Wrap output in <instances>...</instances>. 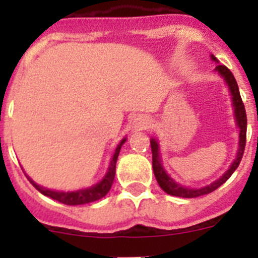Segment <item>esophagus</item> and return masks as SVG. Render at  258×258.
<instances>
[{"instance_id": "obj_1", "label": "esophagus", "mask_w": 258, "mask_h": 258, "mask_svg": "<svg viewBox=\"0 0 258 258\" xmlns=\"http://www.w3.org/2000/svg\"><path fill=\"white\" fill-rule=\"evenodd\" d=\"M149 125H150V121L146 117H143V116H138V117L134 118V121H133L134 131H145V129L149 127Z\"/></svg>"}]
</instances>
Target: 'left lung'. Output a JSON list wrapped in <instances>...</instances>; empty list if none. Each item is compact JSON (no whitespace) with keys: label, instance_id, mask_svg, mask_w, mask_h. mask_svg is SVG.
Instances as JSON below:
<instances>
[{"label":"left lung","instance_id":"8db88e82","mask_svg":"<svg viewBox=\"0 0 258 258\" xmlns=\"http://www.w3.org/2000/svg\"><path fill=\"white\" fill-rule=\"evenodd\" d=\"M213 60L217 61L216 56H211ZM216 71L218 74L223 77V80L226 81L227 86L230 89V93H231L232 97V104H234V113H235V120L236 125L239 127V150L238 154H236L235 160L232 161V164L230 165L229 170L226 173H223L222 177L217 181H214L213 183L208 184L206 187L200 188H188L181 186L179 183L173 181V178H170L168 173L164 170L163 165H161V159L160 155H159V143L156 142V140H151V151H152V168H154L155 177H156V181L159 183L161 188L165 191L166 194L173 195V197H179V198H198L203 197V195H207L209 192H213L216 188H218L221 184H223L227 179L231 177V174L236 170V168L239 166L241 161V157L244 154L245 149V140H247V115H245V108L244 103L241 101L240 93H239L238 84H236V80L234 77V75L231 74V71L229 70L225 66H217Z\"/></svg>","mask_w":258,"mask_h":258}]
</instances>
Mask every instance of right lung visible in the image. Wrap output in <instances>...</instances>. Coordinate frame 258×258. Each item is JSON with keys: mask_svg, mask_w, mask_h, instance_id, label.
Segmentation results:
<instances>
[{"mask_svg": "<svg viewBox=\"0 0 258 258\" xmlns=\"http://www.w3.org/2000/svg\"><path fill=\"white\" fill-rule=\"evenodd\" d=\"M125 141H126V138H124L121 142L118 143L117 147H116L115 154H113L112 156V160L109 163L108 170H107L103 179H102L101 182H98L97 184H93L92 187L81 188V190L77 191H67V192H64V191H54L42 187V186H40V184H37L36 182L32 181L28 175H27V177H28L29 182L35 186L36 190L40 191L42 195L51 198V199L54 200H58L59 203H63L66 206H81V204H88V203L97 202V200L106 197L107 192H108L109 188H111V186H112L113 179H115L116 161H117V156L118 154H120L121 146L124 145Z\"/></svg>", "mask_w": 258, "mask_h": 258, "instance_id": "1", "label": "right lung"}]
</instances>
